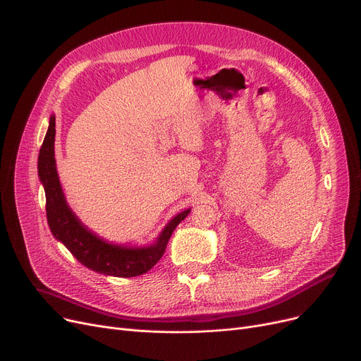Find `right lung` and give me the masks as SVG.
Wrapping results in <instances>:
<instances>
[{
	"instance_id": "add662e5",
	"label": "right lung",
	"mask_w": 361,
	"mask_h": 361,
	"mask_svg": "<svg viewBox=\"0 0 361 361\" xmlns=\"http://www.w3.org/2000/svg\"><path fill=\"white\" fill-rule=\"evenodd\" d=\"M55 142V117L51 116L47 136L37 158V174L45 188L47 196V219L52 235L61 241L70 253L90 271L98 274L131 278L146 274L162 257L168 240L177 225L190 214L185 209L171 219L155 244L147 247H124L106 243L94 235L80 222L68 207L63 188L56 173L54 158Z\"/></svg>"
}]
</instances>
